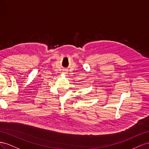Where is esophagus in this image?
Masks as SVG:
<instances>
[{
    "instance_id": "34e87169",
    "label": "esophagus",
    "mask_w": 149,
    "mask_h": 149,
    "mask_svg": "<svg viewBox=\"0 0 149 149\" xmlns=\"http://www.w3.org/2000/svg\"><path fill=\"white\" fill-rule=\"evenodd\" d=\"M67 72H65V71L64 72H63V74H67Z\"/></svg>"
}]
</instances>
